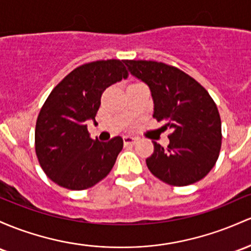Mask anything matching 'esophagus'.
Segmentation results:
<instances>
[{"instance_id":"obj_1","label":"esophagus","mask_w":251,"mask_h":251,"mask_svg":"<svg viewBox=\"0 0 251 251\" xmlns=\"http://www.w3.org/2000/svg\"><path fill=\"white\" fill-rule=\"evenodd\" d=\"M136 138L132 136H124V143H125V145H130V144H134L136 143Z\"/></svg>"}]
</instances>
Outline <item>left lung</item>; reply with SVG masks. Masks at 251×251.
I'll return each instance as SVG.
<instances>
[{"mask_svg": "<svg viewBox=\"0 0 251 251\" xmlns=\"http://www.w3.org/2000/svg\"><path fill=\"white\" fill-rule=\"evenodd\" d=\"M132 76L148 85L153 118L169 130L167 149L153 142L147 166L161 181L188 186L214 167L222 147V121L207 90L180 69L153 60H125Z\"/></svg>", "mask_w": 251, "mask_h": 251, "instance_id": "obj_1", "label": "left lung"}]
</instances>
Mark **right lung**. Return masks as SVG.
I'll return each mask as SVG.
<instances>
[{
    "label": "right lung",
    "instance_id": "right-lung-1",
    "mask_svg": "<svg viewBox=\"0 0 251 251\" xmlns=\"http://www.w3.org/2000/svg\"><path fill=\"white\" fill-rule=\"evenodd\" d=\"M126 77L123 60H96L71 71L46 99L35 125V153L54 183L82 191L109 174L124 140L92 139L87 123L95 121L103 90Z\"/></svg>",
    "mask_w": 251,
    "mask_h": 251
}]
</instances>
